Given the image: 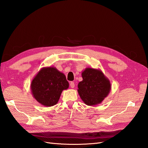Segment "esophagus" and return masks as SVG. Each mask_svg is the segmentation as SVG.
I'll return each mask as SVG.
<instances>
[{
    "instance_id": "esophagus-1",
    "label": "esophagus",
    "mask_w": 148,
    "mask_h": 148,
    "mask_svg": "<svg viewBox=\"0 0 148 148\" xmlns=\"http://www.w3.org/2000/svg\"><path fill=\"white\" fill-rule=\"evenodd\" d=\"M70 86L71 88H73L75 87V83H74V82H71L70 83Z\"/></svg>"
}]
</instances>
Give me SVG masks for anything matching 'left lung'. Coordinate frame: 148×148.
<instances>
[{
	"label": "left lung",
	"instance_id": "left-lung-1",
	"mask_svg": "<svg viewBox=\"0 0 148 148\" xmlns=\"http://www.w3.org/2000/svg\"><path fill=\"white\" fill-rule=\"evenodd\" d=\"M83 80L78 84V92L88 106L99 104L109 95L111 84L100 69L86 68L82 73Z\"/></svg>",
	"mask_w": 148,
	"mask_h": 148
}]
</instances>
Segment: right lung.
Returning a JSON list of instances; mask_svg holds the SVG:
<instances>
[{"label":"right lung","instance_id":"1","mask_svg":"<svg viewBox=\"0 0 148 148\" xmlns=\"http://www.w3.org/2000/svg\"><path fill=\"white\" fill-rule=\"evenodd\" d=\"M69 87L65 75L54 66L43 67L31 83V91L39 104L51 107L59 101L61 94Z\"/></svg>","mask_w":148,"mask_h":148}]
</instances>
